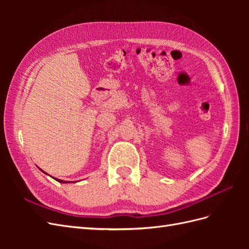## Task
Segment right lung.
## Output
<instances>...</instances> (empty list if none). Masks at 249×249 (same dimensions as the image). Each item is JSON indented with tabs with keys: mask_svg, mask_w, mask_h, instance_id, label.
Listing matches in <instances>:
<instances>
[{
	"mask_svg": "<svg viewBox=\"0 0 249 249\" xmlns=\"http://www.w3.org/2000/svg\"><path fill=\"white\" fill-rule=\"evenodd\" d=\"M38 168H39V167H38ZM39 170H40V171H42L43 173H46V175H48V173H47V172H44L42 169H40V168H39ZM48 176H49V175H48ZM52 178H53V177H52ZM53 178L56 179L57 182H59V183H63V184H67V183H72V182H69V180H67V182H66V180H62V179H59V178ZM73 183H74V182H73ZM76 183H77V182H76Z\"/></svg>",
	"mask_w": 249,
	"mask_h": 249,
	"instance_id": "obj_1",
	"label": "right lung"
}]
</instances>
